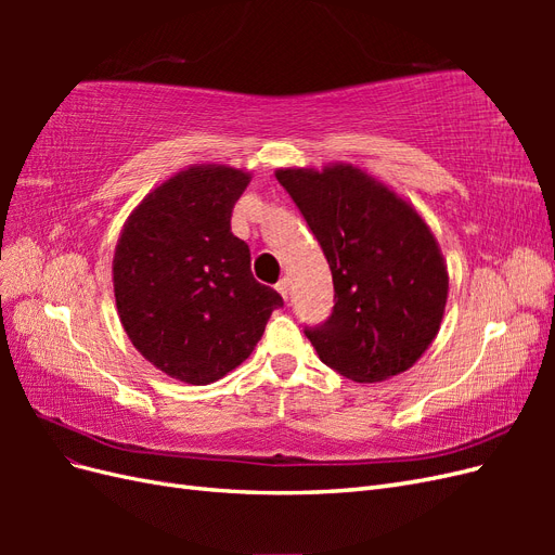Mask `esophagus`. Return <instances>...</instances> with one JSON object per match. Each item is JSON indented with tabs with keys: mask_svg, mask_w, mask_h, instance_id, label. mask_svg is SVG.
Wrapping results in <instances>:
<instances>
[{
	"mask_svg": "<svg viewBox=\"0 0 555 555\" xmlns=\"http://www.w3.org/2000/svg\"><path fill=\"white\" fill-rule=\"evenodd\" d=\"M275 289L280 292V296H282L284 300H287V298H289V280L282 278V280L275 284Z\"/></svg>",
	"mask_w": 555,
	"mask_h": 555,
	"instance_id": "obj_1",
	"label": "esophagus"
}]
</instances>
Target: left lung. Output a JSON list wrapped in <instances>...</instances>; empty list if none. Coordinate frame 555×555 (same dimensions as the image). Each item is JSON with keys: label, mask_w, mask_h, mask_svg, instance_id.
<instances>
[{"label": "left lung", "mask_w": 555, "mask_h": 555, "mask_svg": "<svg viewBox=\"0 0 555 555\" xmlns=\"http://www.w3.org/2000/svg\"><path fill=\"white\" fill-rule=\"evenodd\" d=\"M275 178L333 275L331 317L306 328L319 359L365 384L410 371L438 335L449 294L447 263L424 217L351 164L278 169Z\"/></svg>", "instance_id": "1"}]
</instances>
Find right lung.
<instances>
[{"mask_svg":"<svg viewBox=\"0 0 555 555\" xmlns=\"http://www.w3.org/2000/svg\"><path fill=\"white\" fill-rule=\"evenodd\" d=\"M249 173L224 164L182 169L131 210L113 257L120 322L143 359L204 386L238 367L282 296L249 271L231 210Z\"/></svg>","mask_w":555,"mask_h":555,"instance_id":"right-lung-1","label":"right lung"}]
</instances>
